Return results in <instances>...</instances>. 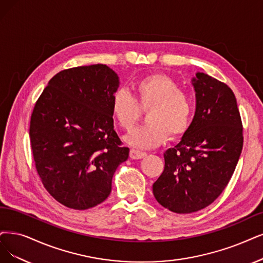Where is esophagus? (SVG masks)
<instances>
[{
    "label": "esophagus",
    "mask_w": 263,
    "mask_h": 263,
    "mask_svg": "<svg viewBox=\"0 0 263 263\" xmlns=\"http://www.w3.org/2000/svg\"><path fill=\"white\" fill-rule=\"evenodd\" d=\"M145 156H146V153L138 151V149H134V148L130 149V157L132 159H141V158H143Z\"/></svg>",
    "instance_id": "1"
}]
</instances>
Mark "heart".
Instances as JSON below:
<instances>
[{
	"mask_svg": "<svg viewBox=\"0 0 263 263\" xmlns=\"http://www.w3.org/2000/svg\"><path fill=\"white\" fill-rule=\"evenodd\" d=\"M134 97L125 90L116 91L110 110L121 129L129 131L140 118V108H151L148 123L133 130L125 141L139 148H152L172 138L183 135L190 128L194 106L192 97L170 77L155 73L143 78L133 86Z\"/></svg>",
	"mask_w": 263,
	"mask_h": 263,
	"instance_id": "b5f03b06",
	"label": "heart"
}]
</instances>
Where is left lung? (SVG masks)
<instances>
[{
	"instance_id": "8db88e82",
	"label": "left lung",
	"mask_w": 263,
	"mask_h": 263,
	"mask_svg": "<svg viewBox=\"0 0 263 263\" xmlns=\"http://www.w3.org/2000/svg\"><path fill=\"white\" fill-rule=\"evenodd\" d=\"M196 111L181 142L163 154L164 169L153 184L156 200L177 213L206 208L224 191L244 137L235 95L203 72L193 79Z\"/></svg>"
}]
</instances>
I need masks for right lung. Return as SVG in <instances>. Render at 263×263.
Here are the masks:
<instances>
[{"label":"right lung","instance_id":"1","mask_svg":"<svg viewBox=\"0 0 263 263\" xmlns=\"http://www.w3.org/2000/svg\"><path fill=\"white\" fill-rule=\"evenodd\" d=\"M117 73L103 64L56 73L31 115V151L45 190L62 205L85 210L109 196L116 169L129 157L114 130Z\"/></svg>","mask_w":263,"mask_h":263}]
</instances>
